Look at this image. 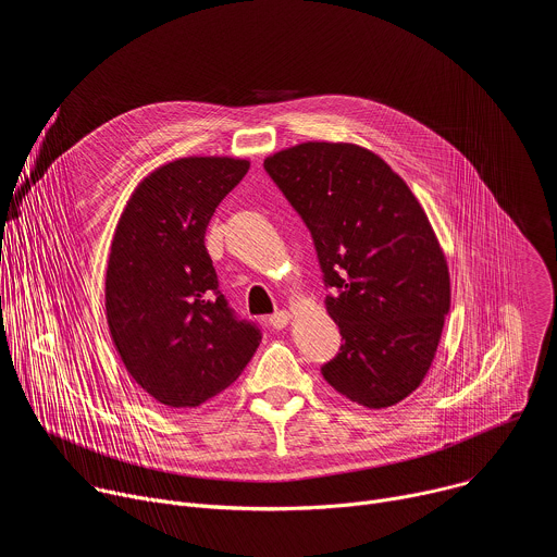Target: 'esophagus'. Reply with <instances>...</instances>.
<instances>
[{"label":"esophagus","mask_w":557,"mask_h":557,"mask_svg":"<svg viewBox=\"0 0 557 557\" xmlns=\"http://www.w3.org/2000/svg\"><path fill=\"white\" fill-rule=\"evenodd\" d=\"M288 322H290V312H288V310H277L275 314H271V317H269V324H271L275 331L286 329V326H288Z\"/></svg>","instance_id":"obj_1"}]
</instances>
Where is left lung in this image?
I'll use <instances>...</instances> for the list:
<instances>
[{"instance_id": "obj_1", "label": "left lung", "mask_w": 557, "mask_h": 557, "mask_svg": "<svg viewBox=\"0 0 557 557\" xmlns=\"http://www.w3.org/2000/svg\"><path fill=\"white\" fill-rule=\"evenodd\" d=\"M306 222L326 310L342 333L324 379L346 399L381 410L425 379L449 312V271L434 228L406 185L374 151L308 140L264 161Z\"/></svg>"}]
</instances>
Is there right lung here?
<instances>
[{"label":"right lung","mask_w":557,"mask_h":557,"mask_svg":"<svg viewBox=\"0 0 557 557\" xmlns=\"http://www.w3.org/2000/svg\"><path fill=\"white\" fill-rule=\"evenodd\" d=\"M249 161L189 156L153 170L127 200L110 249L106 312L132 379L168 408H198L243 374L262 342L218 288L205 247Z\"/></svg>","instance_id":"1"}]
</instances>
